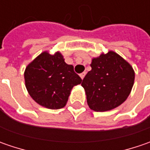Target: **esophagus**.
Returning <instances> with one entry per match:
<instances>
[{"mask_svg":"<svg viewBox=\"0 0 150 150\" xmlns=\"http://www.w3.org/2000/svg\"><path fill=\"white\" fill-rule=\"evenodd\" d=\"M85 74H86V72H83V73H81V74H80V78H82V79H83L84 77H85Z\"/></svg>","mask_w":150,"mask_h":150,"instance_id":"34e87169","label":"esophagus"}]
</instances>
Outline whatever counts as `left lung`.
Returning <instances> with one entry per match:
<instances>
[{
	"label": "left lung",
	"mask_w": 150,
	"mask_h": 150,
	"mask_svg": "<svg viewBox=\"0 0 150 150\" xmlns=\"http://www.w3.org/2000/svg\"><path fill=\"white\" fill-rule=\"evenodd\" d=\"M90 66L92 70L82 83L88 107L95 112H105L121 105L134 86L133 67L113 51L93 57Z\"/></svg>",
	"instance_id": "8db88e82"
}]
</instances>
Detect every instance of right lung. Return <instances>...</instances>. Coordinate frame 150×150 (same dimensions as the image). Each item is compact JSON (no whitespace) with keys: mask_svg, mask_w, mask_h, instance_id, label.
I'll return each instance as SVG.
<instances>
[{"mask_svg":"<svg viewBox=\"0 0 150 150\" xmlns=\"http://www.w3.org/2000/svg\"><path fill=\"white\" fill-rule=\"evenodd\" d=\"M24 78L32 99L50 109L66 106L72 88L82 83L73 66L67 64L60 52L50 54L45 51L38 55L26 67Z\"/></svg>","mask_w":150,"mask_h":150,"instance_id":"1","label":"right lung"}]
</instances>
